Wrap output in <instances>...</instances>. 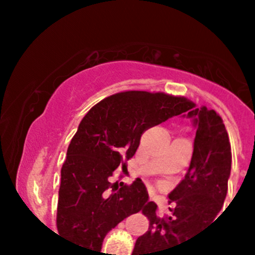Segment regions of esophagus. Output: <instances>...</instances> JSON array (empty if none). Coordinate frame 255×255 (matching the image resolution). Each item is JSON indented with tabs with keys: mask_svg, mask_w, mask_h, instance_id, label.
Wrapping results in <instances>:
<instances>
[{
	"mask_svg": "<svg viewBox=\"0 0 255 255\" xmlns=\"http://www.w3.org/2000/svg\"><path fill=\"white\" fill-rule=\"evenodd\" d=\"M150 199H153V195L152 194H150Z\"/></svg>",
	"mask_w": 255,
	"mask_h": 255,
	"instance_id": "1",
	"label": "esophagus"
}]
</instances>
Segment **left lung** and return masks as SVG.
Here are the masks:
<instances>
[{
  "label": "left lung",
  "instance_id": "8db88e82",
  "mask_svg": "<svg viewBox=\"0 0 255 255\" xmlns=\"http://www.w3.org/2000/svg\"><path fill=\"white\" fill-rule=\"evenodd\" d=\"M186 116L193 119L197 132L194 150L185 177L168 194L176 207L172 215L159 217L157 204L148 202L143 215L149 229L139 236L131 255H168L167 252L190 240L215 220L224 206L231 171V145L220 115L206 106H190Z\"/></svg>",
  "mask_w": 255,
  "mask_h": 255
}]
</instances>
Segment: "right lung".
I'll use <instances>...</instances> for the list:
<instances>
[{
    "instance_id": "right-lung-1",
    "label": "right lung",
    "mask_w": 255,
    "mask_h": 255,
    "mask_svg": "<svg viewBox=\"0 0 255 255\" xmlns=\"http://www.w3.org/2000/svg\"><path fill=\"white\" fill-rule=\"evenodd\" d=\"M193 105L184 97L129 91L93 106L79 124L61 168L58 234L93 255L100 254L108 231L138 213L149 198L140 179L115 189V170L126 167L145 130Z\"/></svg>"
}]
</instances>
